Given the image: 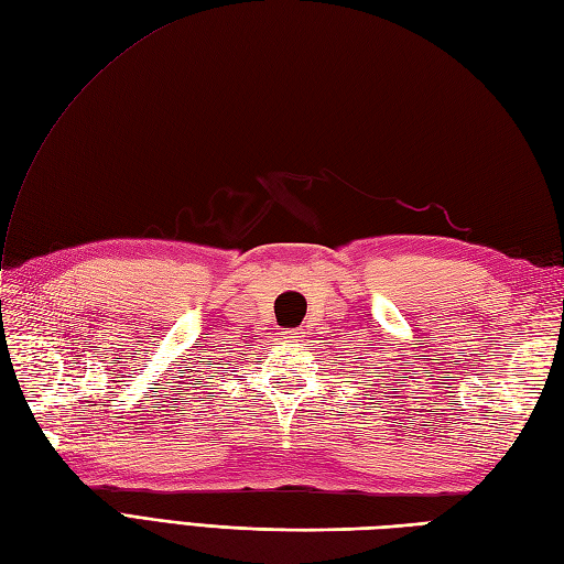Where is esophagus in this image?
I'll use <instances>...</instances> for the list:
<instances>
[{"label":"esophagus","instance_id":"esophagus-1","mask_svg":"<svg viewBox=\"0 0 564 564\" xmlns=\"http://www.w3.org/2000/svg\"><path fill=\"white\" fill-rule=\"evenodd\" d=\"M292 337H296V339H301V337H304V333H299V329H294V333H292Z\"/></svg>","mask_w":564,"mask_h":564}]
</instances>
